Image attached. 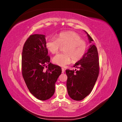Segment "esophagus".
I'll return each instance as SVG.
<instances>
[{
	"label": "esophagus",
	"instance_id": "obj_1",
	"mask_svg": "<svg viewBox=\"0 0 122 122\" xmlns=\"http://www.w3.org/2000/svg\"><path fill=\"white\" fill-rule=\"evenodd\" d=\"M61 70H62V73H64L65 71V70L64 69V68H61Z\"/></svg>",
	"mask_w": 122,
	"mask_h": 122
}]
</instances>
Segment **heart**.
<instances>
[{
    "label": "heart",
    "mask_w": 122,
    "mask_h": 122,
    "mask_svg": "<svg viewBox=\"0 0 122 122\" xmlns=\"http://www.w3.org/2000/svg\"><path fill=\"white\" fill-rule=\"evenodd\" d=\"M64 52L59 53L53 58V61L61 67L69 64L71 61L76 62L81 58L86 52L87 44L77 33L73 31L61 32L57 36V39L51 37L47 39L46 47L49 51L56 53L63 46Z\"/></svg>",
    "instance_id": "b5f03b06"
}]
</instances>
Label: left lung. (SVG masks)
I'll use <instances>...</instances> for the list:
<instances>
[{"label":"left lung","mask_w":122,"mask_h":122,"mask_svg":"<svg viewBox=\"0 0 122 122\" xmlns=\"http://www.w3.org/2000/svg\"><path fill=\"white\" fill-rule=\"evenodd\" d=\"M89 42L93 40L87 32ZM74 67L78 70H66L67 75V88L70 97L80 101L89 95L97 80L99 73L98 53L94 44L91 45L82 58L75 64Z\"/></svg>","instance_id":"1"}]
</instances>
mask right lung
Segmentation results:
<instances>
[{"instance_id": "obj_1", "label": "right lung", "mask_w": 122, "mask_h": 122, "mask_svg": "<svg viewBox=\"0 0 122 122\" xmlns=\"http://www.w3.org/2000/svg\"><path fill=\"white\" fill-rule=\"evenodd\" d=\"M46 42L45 35L30 36L24 43L22 54V73L25 82L30 93L42 101L53 95L55 82L61 73L60 66L50 62Z\"/></svg>"}]
</instances>
